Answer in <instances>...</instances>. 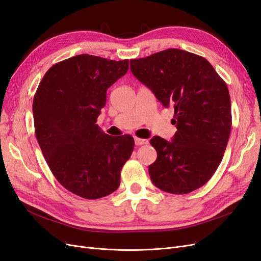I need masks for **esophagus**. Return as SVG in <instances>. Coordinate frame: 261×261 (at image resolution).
<instances>
[{
    "mask_svg": "<svg viewBox=\"0 0 261 261\" xmlns=\"http://www.w3.org/2000/svg\"><path fill=\"white\" fill-rule=\"evenodd\" d=\"M135 144L137 146H141V145H147L148 144V140L147 139H143V138H138L135 137Z\"/></svg>",
    "mask_w": 261,
    "mask_h": 261,
    "instance_id": "34e87169",
    "label": "esophagus"
}]
</instances>
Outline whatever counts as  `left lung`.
<instances>
[{
    "label": "left lung",
    "instance_id": "1",
    "mask_svg": "<svg viewBox=\"0 0 261 261\" xmlns=\"http://www.w3.org/2000/svg\"><path fill=\"white\" fill-rule=\"evenodd\" d=\"M130 70L164 108L174 109L172 141L154 136L156 160L149 165L161 191L183 195L215 174L230 137L231 99L225 82L200 55L168 49L130 60Z\"/></svg>",
    "mask_w": 261,
    "mask_h": 261
}]
</instances>
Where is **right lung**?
I'll list each match as a JSON object with an SVG mask.
<instances>
[{
	"label": "right lung",
	"mask_w": 261,
	"mask_h": 261,
	"mask_svg": "<svg viewBox=\"0 0 261 261\" xmlns=\"http://www.w3.org/2000/svg\"><path fill=\"white\" fill-rule=\"evenodd\" d=\"M128 70V60L81 54L54 64L36 91V137L59 183L86 199H98L120 186L121 170L134 149L130 135L110 136L97 118L107 90Z\"/></svg>",
	"instance_id": "add662e5"
}]
</instances>
